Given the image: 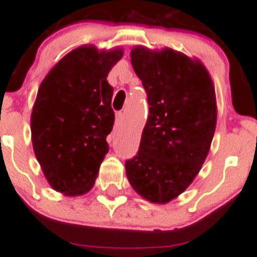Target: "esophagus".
<instances>
[{"mask_svg": "<svg viewBox=\"0 0 257 257\" xmlns=\"http://www.w3.org/2000/svg\"><path fill=\"white\" fill-rule=\"evenodd\" d=\"M123 121H124L123 112H116V121H115V124H116L117 126H120L121 124H123Z\"/></svg>", "mask_w": 257, "mask_h": 257, "instance_id": "obj_1", "label": "esophagus"}]
</instances>
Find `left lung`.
Listing matches in <instances>:
<instances>
[{"label": "left lung", "instance_id": "obj_1", "mask_svg": "<svg viewBox=\"0 0 257 257\" xmlns=\"http://www.w3.org/2000/svg\"><path fill=\"white\" fill-rule=\"evenodd\" d=\"M131 61L150 115L126 176L141 196L165 204L186 190L207 158L217 124L214 86L199 59L170 48L137 47Z\"/></svg>", "mask_w": 257, "mask_h": 257}]
</instances>
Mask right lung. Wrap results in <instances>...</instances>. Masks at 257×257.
I'll use <instances>...</instances> for the list:
<instances>
[{"mask_svg":"<svg viewBox=\"0 0 257 257\" xmlns=\"http://www.w3.org/2000/svg\"><path fill=\"white\" fill-rule=\"evenodd\" d=\"M121 48L82 45L45 76L31 112V141L48 183L68 196L91 190L109 152L114 125L112 87L106 77Z\"/></svg>","mask_w":257,"mask_h":257,"instance_id":"obj_1","label":"right lung"}]
</instances>
